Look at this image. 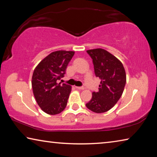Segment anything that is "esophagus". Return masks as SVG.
<instances>
[{
  "label": "esophagus",
  "instance_id": "esophagus-1",
  "mask_svg": "<svg viewBox=\"0 0 157 157\" xmlns=\"http://www.w3.org/2000/svg\"><path fill=\"white\" fill-rule=\"evenodd\" d=\"M75 88L77 89H79V90H84V87H83V86H75Z\"/></svg>",
  "mask_w": 157,
  "mask_h": 157
}]
</instances>
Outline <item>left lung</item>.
Instances as JSON below:
<instances>
[{"label":"left lung","mask_w":157,"mask_h":157,"mask_svg":"<svg viewBox=\"0 0 157 157\" xmlns=\"http://www.w3.org/2000/svg\"><path fill=\"white\" fill-rule=\"evenodd\" d=\"M93 59L95 75L100 79L99 91L93 92L86 107L95 113L111 109L120 99L126 84V73L123 63L107 50L96 48L87 50Z\"/></svg>","instance_id":"left-lung-1"}]
</instances>
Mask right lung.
<instances>
[{"instance_id":"right-lung-1","label":"right lung","mask_w":157,"mask_h":157,"mask_svg":"<svg viewBox=\"0 0 157 157\" xmlns=\"http://www.w3.org/2000/svg\"><path fill=\"white\" fill-rule=\"evenodd\" d=\"M75 52L58 50L41 60L34 70L32 86L37 104L45 113L56 115L67 105L71 86L58 80L64 76Z\"/></svg>"}]
</instances>
